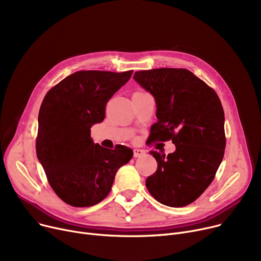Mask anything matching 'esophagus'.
<instances>
[{"label":"esophagus","mask_w":261,"mask_h":261,"mask_svg":"<svg viewBox=\"0 0 261 261\" xmlns=\"http://www.w3.org/2000/svg\"><path fill=\"white\" fill-rule=\"evenodd\" d=\"M133 151H134V156L135 158H140V156H143V155L146 154V151H145V150H143V149L135 148Z\"/></svg>","instance_id":"esophagus-1"}]
</instances>
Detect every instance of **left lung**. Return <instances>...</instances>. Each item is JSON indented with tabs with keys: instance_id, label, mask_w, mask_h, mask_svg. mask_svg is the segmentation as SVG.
<instances>
[{
	"instance_id": "obj_1",
	"label": "left lung",
	"mask_w": 261,
	"mask_h": 261,
	"mask_svg": "<svg viewBox=\"0 0 261 261\" xmlns=\"http://www.w3.org/2000/svg\"><path fill=\"white\" fill-rule=\"evenodd\" d=\"M133 79L151 94L158 121L152 138L172 140L167 158L150 151L158 162L146 187L156 201L170 207L193 203L214 180L224 155V112L216 92L185 68L135 72Z\"/></svg>"
}]
</instances>
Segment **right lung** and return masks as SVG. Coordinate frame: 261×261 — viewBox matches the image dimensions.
Instances as JSON below:
<instances>
[{
  "mask_svg": "<svg viewBox=\"0 0 261 261\" xmlns=\"http://www.w3.org/2000/svg\"><path fill=\"white\" fill-rule=\"evenodd\" d=\"M133 71H79L50 89L38 116L37 158L56 195L75 207H89L110 193L132 149L95 144L91 128L105 119L108 100Z\"/></svg>",
  "mask_w": 261,
  "mask_h": 261,
  "instance_id": "right-lung-1",
  "label": "right lung"
}]
</instances>
